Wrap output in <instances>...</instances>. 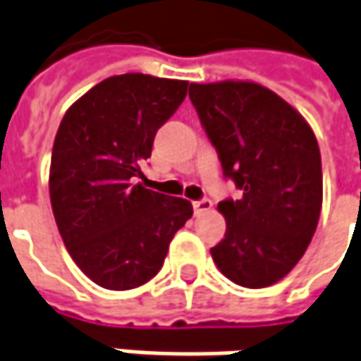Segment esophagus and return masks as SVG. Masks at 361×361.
Segmentation results:
<instances>
[{"label": "esophagus", "mask_w": 361, "mask_h": 361, "mask_svg": "<svg viewBox=\"0 0 361 361\" xmlns=\"http://www.w3.org/2000/svg\"><path fill=\"white\" fill-rule=\"evenodd\" d=\"M210 210H212V200L202 198V200L194 202V212L196 214H204V212H210Z\"/></svg>", "instance_id": "obj_1"}]
</instances>
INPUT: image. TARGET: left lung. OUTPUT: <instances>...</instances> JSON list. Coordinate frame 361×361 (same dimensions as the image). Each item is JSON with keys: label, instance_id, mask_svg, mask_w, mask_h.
I'll use <instances>...</instances> for the list:
<instances>
[{"label": "left lung", "instance_id": "1", "mask_svg": "<svg viewBox=\"0 0 361 361\" xmlns=\"http://www.w3.org/2000/svg\"><path fill=\"white\" fill-rule=\"evenodd\" d=\"M202 128L241 198L219 202L226 233L210 249L245 288L282 280L305 255L323 204L321 151L307 120L251 81L190 83Z\"/></svg>", "mask_w": 361, "mask_h": 361}]
</instances>
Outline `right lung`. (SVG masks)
<instances>
[{
	"mask_svg": "<svg viewBox=\"0 0 361 361\" xmlns=\"http://www.w3.org/2000/svg\"><path fill=\"white\" fill-rule=\"evenodd\" d=\"M185 94L188 81L114 75L61 120L49 178L53 214L69 255L97 286L130 290L157 276L194 212L188 200L137 183L157 130Z\"/></svg>",
	"mask_w": 361,
	"mask_h": 361,
	"instance_id": "1",
	"label": "right lung"
}]
</instances>
